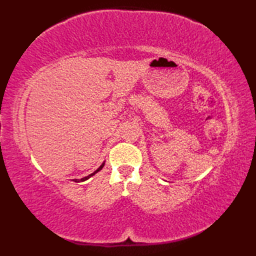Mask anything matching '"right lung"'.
I'll use <instances>...</instances> for the list:
<instances>
[{
	"label": "right lung",
	"mask_w": 256,
	"mask_h": 256,
	"mask_svg": "<svg viewBox=\"0 0 256 256\" xmlns=\"http://www.w3.org/2000/svg\"><path fill=\"white\" fill-rule=\"evenodd\" d=\"M104 164H106V162H102V165H101L99 168H98V170H96V172H94L92 174H90V175H88L86 177H84V178H81V179H72V180H74V182H84V180H86V179H89L90 177H92L94 175H96V174L98 172H100V170H102V168H103V166H104Z\"/></svg>",
	"instance_id": "obj_1"
}]
</instances>
